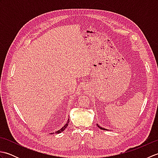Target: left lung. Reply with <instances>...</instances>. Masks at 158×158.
I'll use <instances>...</instances> for the list:
<instances>
[{"instance_id": "8db88e82", "label": "left lung", "mask_w": 158, "mask_h": 158, "mask_svg": "<svg viewBox=\"0 0 158 158\" xmlns=\"http://www.w3.org/2000/svg\"><path fill=\"white\" fill-rule=\"evenodd\" d=\"M96 125H97V126H98V127H99V128H100V129H101V130H107L106 128H104V127H100V126L98 125V124H96Z\"/></svg>"}]
</instances>
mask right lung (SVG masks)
Here are the masks:
<instances>
[{
  "label": "right lung",
  "mask_w": 158,
  "mask_h": 158,
  "mask_svg": "<svg viewBox=\"0 0 158 158\" xmlns=\"http://www.w3.org/2000/svg\"><path fill=\"white\" fill-rule=\"evenodd\" d=\"M69 118L68 119V121H67V122H66V123L65 124L64 126L62 128H60L59 130H58V131H56V132H55L56 134H59V133H61L62 132H63L64 130L66 128V127L68 126V125H69ZM52 134H53V133H51V135H52Z\"/></svg>",
  "instance_id": "obj_1"
}]
</instances>
